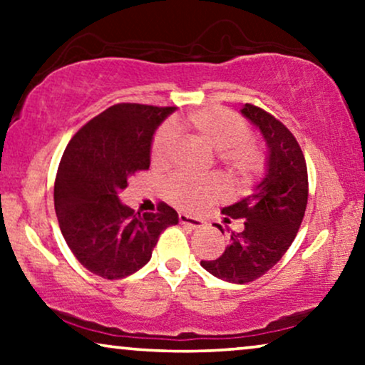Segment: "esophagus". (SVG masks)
Here are the masks:
<instances>
[{"mask_svg":"<svg viewBox=\"0 0 365 365\" xmlns=\"http://www.w3.org/2000/svg\"><path fill=\"white\" fill-rule=\"evenodd\" d=\"M178 221L182 225L188 226V228H192V230H200V228H204V225H206L202 220H199V217L183 215V212H180V215H178Z\"/></svg>","mask_w":365,"mask_h":365,"instance_id":"1","label":"esophagus"}]
</instances>
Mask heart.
I'll return each instance as SVG.
<instances>
[{
  "mask_svg": "<svg viewBox=\"0 0 365 365\" xmlns=\"http://www.w3.org/2000/svg\"><path fill=\"white\" fill-rule=\"evenodd\" d=\"M182 128L217 150V159L238 182H249L264 168L262 149L249 137V125L235 111L221 106H209L188 113ZM175 128L163 127L150 144V161L154 166L168 165L175 149ZM166 197L175 206L200 211L226 194L220 178L175 177L165 187Z\"/></svg>",
  "mask_w": 365,
  "mask_h": 365,
  "instance_id": "b5f03b06",
  "label": "heart"
}]
</instances>
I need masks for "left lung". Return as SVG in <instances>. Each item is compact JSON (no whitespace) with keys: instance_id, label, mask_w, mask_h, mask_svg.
<instances>
[{"instance_id":"left-lung-1","label":"left lung","mask_w":365,"mask_h":365,"mask_svg":"<svg viewBox=\"0 0 365 365\" xmlns=\"http://www.w3.org/2000/svg\"><path fill=\"white\" fill-rule=\"evenodd\" d=\"M266 139L267 173L240 202L223 209L225 220H244L242 232H232L230 245L200 266L216 278L244 284L261 278L283 257L302 225L309 197L307 165L295 135L262 108L247 103L242 110ZM223 233V226L216 225Z\"/></svg>"}]
</instances>
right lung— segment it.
Segmentation results:
<instances>
[{"mask_svg": "<svg viewBox=\"0 0 365 365\" xmlns=\"http://www.w3.org/2000/svg\"><path fill=\"white\" fill-rule=\"evenodd\" d=\"M173 111V106L115 104L87 121L63 153L54 180L58 223L77 261L104 279L139 271L163 230L178 223L168 204L140 215L118 199L130 177L149 170L154 130Z\"/></svg>", "mask_w": 365, "mask_h": 365, "instance_id": "1", "label": "right lung"}]
</instances>
